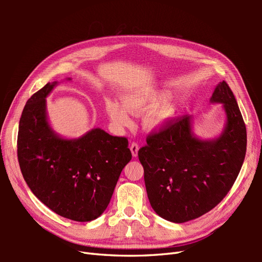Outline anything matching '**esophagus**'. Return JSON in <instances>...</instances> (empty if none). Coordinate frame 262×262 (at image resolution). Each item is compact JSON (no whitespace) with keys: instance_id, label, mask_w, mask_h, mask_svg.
I'll return each mask as SVG.
<instances>
[{"instance_id":"1","label":"esophagus","mask_w":262,"mask_h":262,"mask_svg":"<svg viewBox=\"0 0 262 262\" xmlns=\"http://www.w3.org/2000/svg\"><path fill=\"white\" fill-rule=\"evenodd\" d=\"M130 149H131L132 156L137 157L138 156V150H139V144L136 143V142H133V143L130 145Z\"/></svg>"}]
</instances>
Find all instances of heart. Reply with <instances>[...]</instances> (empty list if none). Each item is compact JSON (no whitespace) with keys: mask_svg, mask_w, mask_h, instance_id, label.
Wrapping results in <instances>:
<instances>
[{"mask_svg":"<svg viewBox=\"0 0 262 262\" xmlns=\"http://www.w3.org/2000/svg\"><path fill=\"white\" fill-rule=\"evenodd\" d=\"M124 105L118 100L107 98L105 101L106 113L110 120L118 129L130 128L133 115H143L149 113L145 119L148 130H160L167 124L175 116V109L165 106L167 96L164 94L131 93L123 97Z\"/></svg>","mask_w":262,"mask_h":262,"instance_id":"b5f03b06","label":"heart"}]
</instances>
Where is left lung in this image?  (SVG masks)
I'll return each instance as SVG.
<instances>
[{
  "instance_id": "8db88e82",
  "label": "left lung",
  "mask_w": 262,
  "mask_h": 262,
  "mask_svg": "<svg viewBox=\"0 0 262 262\" xmlns=\"http://www.w3.org/2000/svg\"><path fill=\"white\" fill-rule=\"evenodd\" d=\"M211 102L223 104L226 123L221 136L200 140L192 132V119H172L146 138L139 149L146 192L153 210L173 223L200 217L224 199L243 166L247 132L232 90L217 84Z\"/></svg>"
}]
</instances>
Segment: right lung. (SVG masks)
Wrapping results in <instances>:
<instances>
[{
    "instance_id": "obj_1",
    "label": "right lung",
    "mask_w": 262,
    "mask_h": 262,
    "mask_svg": "<svg viewBox=\"0 0 262 262\" xmlns=\"http://www.w3.org/2000/svg\"><path fill=\"white\" fill-rule=\"evenodd\" d=\"M57 84H46L24 107L17 137L19 167L31 191L50 210L90 222L107 209L132 154L128 139L99 128L73 140L58 136L46 110V97Z\"/></svg>"
}]
</instances>
